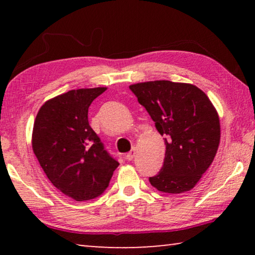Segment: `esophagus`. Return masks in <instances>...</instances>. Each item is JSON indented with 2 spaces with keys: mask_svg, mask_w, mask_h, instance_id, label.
Here are the masks:
<instances>
[{
  "mask_svg": "<svg viewBox=\"0 0 255 255\" xmlns=\"http://www.w3.org/2000/svg\"><path fill=\"white\" fill-rule=\"evenodd\" d=\"M136 153H137V150H136V148H132L130 152L129 153H127V155H126V158L128 159V161H131V159L135 157V155H136Z\"/></svg>",
  "mask_w": 255,
  "mask_h": 255,
  "instance_id": "1",
  "label": "esophagus"
}]
</instances>
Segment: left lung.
Wrapping results in <instances>:
<instances>
[{
    "mask_svg": "<svg viewBox=\"0 0 255 255\" xmlns=\"http://www.w3.org/2000/svg\"><path fill=\"white\" fill-rule=\"evenodd\" d=\"M164 136L162 170L149 178L158 191L182 193L199 182L221 141L219 116L207 94L190 83L149 81L129 85Z\"/></svg>",
    "mask_w": 255,
    "mask_h": 255,
    "instance_id": "obj_1",
    "label": "left lung"
}]
</instances>
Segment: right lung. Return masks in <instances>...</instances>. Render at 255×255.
Wrapping results in <instances>:
<instances>
[{
  "instance_id": "obj_1",
  "label": "right lung",
  "mask_w": 255,
  "mask_h": 255,
  "mask_svg": "<svg viewBox=\"0 0 255 255\" xmlns=\"http://www.w3.org/2000/svg\"><path fill=\"white\" fill-rule=\"evenodd\" d=\"M107 88L77 89L47 100L32 129V150L55 188L76 201L109 185L119 163L108 154L88 120L89 107Z\"/></svg>"
}]
</instances>
